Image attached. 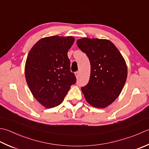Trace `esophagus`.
I'll list each match as a JSON object with an SVG mask.
<instances>
[{
  "label": "esophagus",
  "instance_id": "34e87169",
  "mask_svg": "<svg viewBox=\"0 0 149 149\" xmlns=\"http://www.w3.org/2000/svg\"><path fill=\"white\" fill-rule=\"evenodd\" d=\"M75 77H76L77 78L79 77V72H75Z\"/></svg>",
  "mask_w": 149,
  "mask_h": 149
}]
</instances>
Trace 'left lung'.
<instances>
[{
  "instance_id": "8db88e82",
  "label": "left lung",
  "mask_w": 149,
  "mask_h": 149,
  "mask_svg": "<svg viewBox=\"0 0 149 149\" xmlns=\"http://www.w3.org/2000/svg\"><path fill=\"white\" fill-rule=\"evenodd\" d=\"M86 54L91 71L88 84L81 87L86 101L96 108H105L116 100L127 77L126 62L118 49L107 39L84 37L77 40Z\"/></svg>"
}]
</instances>
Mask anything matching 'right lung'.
Masks as SVG:
<instances>
[{"label": "right lung", "instance_id": "add662e5", "mask_svg": "<svg viewBox=\"0 0 149 149\" xmlns=\"http://www.w3.org/2000/svg\"><path fill=\"white\" fill-rule=\"evenodd\" d=\"M74 40L72 36L45 37L28 53L26 82L34 97L48 109L62 103L71 85L76 82L67 55Z\"/></svg>", "mask_w": 149, "mask_h": 149}]
</instances>
